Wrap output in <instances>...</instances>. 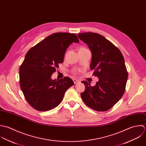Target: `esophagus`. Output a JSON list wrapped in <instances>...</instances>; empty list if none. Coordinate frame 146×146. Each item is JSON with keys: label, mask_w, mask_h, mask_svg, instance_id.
<instances>
[{"label": "esophagus", "mask_w": 146, "mask_h": 146, "mask_svg": "<svg viewBox=\"0 0 146 146\" xmlns=\"http://www.w3.org/2000/svg\"><path fill=\"white\" fill-rule=\"evenodd\" d=\"M73 82L75 84H77L80 82V81L78 80H76V79H73Z\"/></svg>", "instance_id": "34e87169"}]
</instances>
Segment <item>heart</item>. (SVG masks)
<instances>
[{"instance_id":"1","label":"heart","mask_w":146,"mask_h":146,"mask_svg":"<svg viewBox=\"0 0 146 146\" xmlns=\"http://www.w3.org/2000/svg\"><path fill=\"white\" fill-rule=\"evenodd\" d=\"M73 73L75 74H77V70H74L73 71Z\"/></svg>"}]
</instances>
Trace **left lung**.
I'll list each match as a JSON object with an SVG mask.
<instances>
[{
	"label": "left lung",
	"instance_id": "1",
	"mask_svg": "<svg viewBox=\"0 0 146 146\" xmlns=\"http://www.w3.org/2000/svg\"><path fill=\"white\" fill-rule=\"evenodd\" d=\"M88 46L92 54L90 69L99 78L95 86L83 81L85 90L81 96L88 107L96 111H108L122 96L128 73L120 50L103 35L95 33L78 34Z\"/></svg>",
	"mask_w": 146,
	"mask_h": 146
}]
</instances>
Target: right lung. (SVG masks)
Masks as SVG:
<instances>
[{"instance_id": "obj_1", "label": "right lung", "mask_w": 146, "mask_h": 146, "mask_svg": "<svg viewBox=\"0 0 146 146\" xmlns=\"http://www.w3.org/2000/svg\"><path fill=\"white\" fill-rule=\"evenodd\" d=\"M73 42H79L73 33H56L31 47L20 67V88L30 105L39 111L56 107L66 91L74 85L65 77L51 80L52 74L63 62L65 51Z\"/></svg>"}]
</instances>
